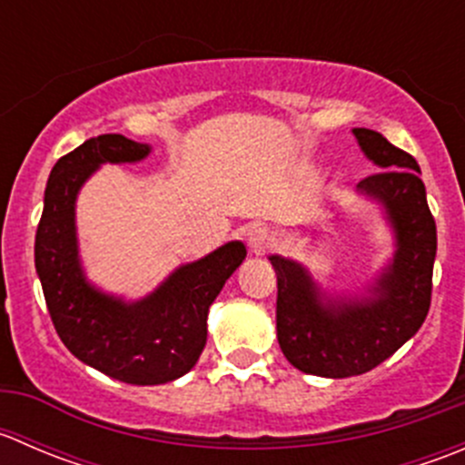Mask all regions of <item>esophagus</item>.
<instances>
[{
  "label": "esophagus",
  "instance_id": "34e87169",
  "mask_svg": "<svg viewBox=\"0 0 465 465\" xmlns=\"http://www.w3.org/2000/svg\"><path fill=\"white\" fill-rule=\"evenodd\" d=\"M247 241H250V247L254 254H265V252H270L272 245H274V238H272V233L262 227L252 229L250 236H247Z\"/></svg>",
  "mask_w": 465,
  "mask_h": 465
}]
</instances>
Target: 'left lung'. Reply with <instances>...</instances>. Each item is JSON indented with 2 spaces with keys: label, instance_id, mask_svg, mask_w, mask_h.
Here are the masks:
<instances>
[{
  "label": "left lung",
  "instance_id": "8db88e82",
  "mask_svg": "<svg viewBox=\"0 0 465 465\" xmlns=\"http://www.w3.org/2000/svg\"><path fill=\"white\" fill-rule=\"evenodd\" d=\"M364 154L382 171L358 184L387 209L398 250L373 297L323 306L311 276L297 262L272 256L276 272V337L288 362L323 378L376 369L416 335L432 303L436 223L416 159L376 130L355 128Z\"/></svg>",
  "mask_w": 465,
  "mask_h": 465
}]
</instances>
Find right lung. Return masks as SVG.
<instances>
[{
	"label": "right lung",
	"mask_w": 465,
	"mask_h": 465,
	"mask_svg": "<svg viewBox=\"0 0 465 465\" xmlns=\"http://www.w3.org/2000/svg\"><path fill=\"white\" fill-rule=\"evenodd\" d=\"M150 148L124 134H98L55 162L35 232V270L51 322L81 362L128 384H163L195 367L206 344V315L247 250L233 241L180 267L143 302L124 303L83 276L74 203L98 163L139 162Z\"/></svg>",
	"instance_id": "1"
}]
</instances>
